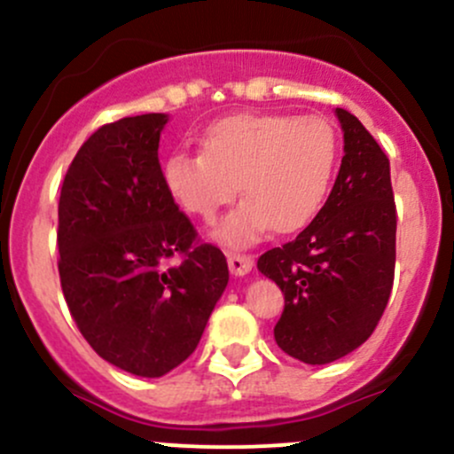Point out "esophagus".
<instances>
[{
    "instance_id": "34e87169",
    "label": "esophagus",
    "mask_w": 454,
    "mask_h": 454,
    "mask_svg": "<svg viewBox=\"0 0 454 454\" xmlns=\"http://www.w3.org/2000/svg\"><path fill=\"white\" fill-rule=\"evenodd\" d=\"M228 268H231L235 277H244V274H248L254 268V259L250 254L228 253Z\"/></svg>"
}]
</instances>
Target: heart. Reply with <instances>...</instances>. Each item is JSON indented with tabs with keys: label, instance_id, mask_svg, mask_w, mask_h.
<instances>
[{
	"label": "heart",
	"instance_id": "heart-1",
	"mask_svg": "<svg viewBox=\"0 0 454 454\" xmlns=\"http://www.w3.org/2000/svg\"><path fill=\"white\" fill-rule=\"evenodd\" d=\"M338 164V136L318 116L235 114L201 136V153H173L164 184L173 200L210 222L241 191L248 200L219 226L226 244L244 246L265 228L294 232L327 200Z\"/></svg>",
	"mask_w": 454,
	"mask_h": 454
}]
</instances>
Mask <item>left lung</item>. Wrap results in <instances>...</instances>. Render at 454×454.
<instances>
[{
    "mask_svg": "<svg viewBox=\"0 0 454 454\" xmlns=\"http://www.w3.org/2000/svg\"><path fill=\"white\" fill-rule=\"evenodd\" d=\"M336 116L345 155L332 193L296 239L256 261L286 299L274 340L305 364L358 349L382 318L395 274L388 158L354 114L336 109Z\"/></svg>",
    "mask_w": 454,
    "mask_h": 454,
    "instance_id": "8db88e82",
    "label": "left lung"
}]
</instances>
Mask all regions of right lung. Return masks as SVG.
<instances>
[{
  "instance_id": "right-lung-1",
  "label": "right lung",
  "mask_w": 454,
  "mask_h": 454,
  "mask_svg": "<svg viewBox=\"0 0 454 454\" xmlns=\"http://www.w3.org/2000/svg\"><path fill=\"white\" fill-rule=\"evenodd\" d=\"M164 114L98 127L81 145L59 198V277L76 327L114 367L160 378L198 347L228 283L164 184Z\"/></svg>"
}]
</instances>
